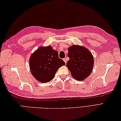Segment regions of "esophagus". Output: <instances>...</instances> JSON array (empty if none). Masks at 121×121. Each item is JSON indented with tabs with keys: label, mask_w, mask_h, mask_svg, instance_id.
Segmentation results:
<instances>
[{
	"label": "esophagus",
	"mask_w": 121,
	"mask_h": 121,
	"mask_svg": "<svg viewBox=\"0 0 121 121\" xmlns=\"http://www.w3.org/2000/svg\"><path fill=\"white\" fill-rule=\"evenodd\" d=\"M63 60H64V61H65V64H66L67 63V59H66V58H64V59H63Z\"/></svg>",
	"instance_id": "34e87169"
}]
</instances>
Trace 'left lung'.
Here are the masks:
<instances>
[{"instance_id": "obj_1", "label": "left lung", "mask_w": 121, "mask_h": 121, "mask_svg": "<svg viewBox=\"0 0 121 121\" xmlns=\"http://www.w3.org/2000/svg\"><path fill=\"white\" fill-rule=\"evenodd\" d=\"M68 56L69 60L67 61V67L75 79L82 81L90 75L94 58L88 49L80 45H72L68 48Z\"/></svg>"}]
</instances>
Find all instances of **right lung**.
Segmentation results:
<instances>
[{
    "mask_svg": "<svg viewBox=\"0 0 121 121\" xmlns=\"http://www.w3.org/2000/svg\"><path fill=\"white\" fill-rule=\"evenodd\" d=\"M30 71L38 81L47 83L52 80L58 69L65 63L58 57V52L49 45L40 46L33 53L29 60Z\"/></svg>",
    "mask_w": 121,
    "mask_h": 121,
    "instance_id": "obj_1",
    "label": "right lung"
}]
</instances>
